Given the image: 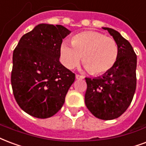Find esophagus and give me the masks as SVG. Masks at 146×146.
Here are the masks:
<instances>
[{
    "label": "esophagus",
    "mask_w": 146,
    "mask_h": 146,
    "mask_svg": "<svg viewBox=\"0 0 146 146\" xmlns=\"http://www.w3.org/2000/svg\"><path fill=\"white\" fill-rule=\"evenodd\" d=\"M76 80H83V79H84V77H83V76L76 74Z\"/></svg>",
    "instance_id": "1"
}]
</instances>
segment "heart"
<instances>
[{
	"label": "heart",
	"instance_id": "obj_1",
	"mask_svg": "<svg viewBox=\"0 0 146 146\" xmlns=\"http://www.w3.org/2000/svg\"><path fill=\"white\" fill-rule=\"evenodd\" d=\"M70 43L63 41L60 47L61 62L66 68L76 67L83 56V64L93 75H103L112 70L119 54L117 43L96 31H83L73 36Z\"/></svg>",
	"mask_w": 146,
	"mask_h": 146
}]
</instances>
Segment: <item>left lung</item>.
I'll use <instances>...</instances> for the list:
<instances>
[{
  "label": "left lung",
  "mask_w": 146,
  "mask_h": 146,
  "mask_svg": "<svg viewBox=\"0 0 146 146\" xmlns=\"http://www.w3.org/2000/svg\"><path fill=\"white\" fill-rule=\"evenodd\" d=\"M103 29L117 43L118 58L113 69L102 76L85 78V103L94 116L111 120L125 113L132 102L136 88L137 56L129 42L118 31L109 27Z\"/></svg>",
  "instance_id": "8db88e82"
}]
</instances>
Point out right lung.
I'll return each instance as SVG.
<instances>
[{
	"label": "right lung",
	"mask_w": 146,
	"mask_h": 146,
	"mask_svg": "<svg viewBox=\"0 0 146 146\" xmlns=\"http://www.w3.org/2000/svg\"><path fill=\"white\" fill-rule=\"evenodd\" d=\"M70 33L62 25L40 24L24 34L14 49L11 73L14 98L33 117L55 115L75 80V74L60 62L61 43Z\"/></svg>",
	"instance_id": "obj_1"
}]
</instances>
